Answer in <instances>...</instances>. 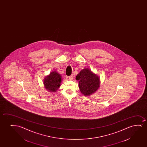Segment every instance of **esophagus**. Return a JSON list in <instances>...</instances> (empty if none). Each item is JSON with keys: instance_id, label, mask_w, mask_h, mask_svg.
<instances>
[{"instance_id": "obj_1", "label": "esophagus", "mask_w": 147, "mask_h": 147, "mask_svg": "<svg viewBox=\"0 0 147 147\" xmlns=\"http://www.w3.org/2000/svg\"><path fill=\"white\" fill-rule=\"evenodd\" d=\"M69 79L70 80H72L73 79V75H71L70 76H69Z\"/></svg>"}]
</instances>
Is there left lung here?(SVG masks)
Returning a JSON list of instances; mask_svg holds the SVG:
<instances>
[{"mask_svg":"<svg viewBox=\"0 0 147 147\" xmlns=\"http://www.w3.org/2000/svg\"><path fill=\"white\" fill-rule=\"evenodd\" d=\"M78 81L81 92L85 96H89L95 92L100 86V79L97 75L88 68L81 71L76 77Z\"/></svg>","mask_w":147,"mask_h":147,"instance_id":"left-lung-1","label":"left lung"}]
</instances>
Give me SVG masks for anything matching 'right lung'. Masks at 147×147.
<instances>
[{
	"mask_svg": "<svg viewBox=\"0 0 147 147\" xmlns=\"http://www.w3.org/2000/svg\"><path fill=\"white\" fill-rule=\"evenodd\" d=\"M62 76L56 71H53L44 80L45 88L51 92H56L61 85Z\"/></svg>",
	"mask_w": 147,
	"mask_h": 147,
	"instance_id": "right-lung-1",
	"label": "right lung"
}]
</instances>
